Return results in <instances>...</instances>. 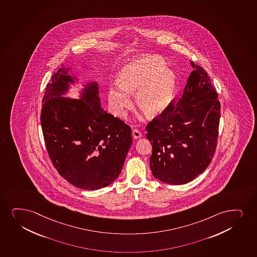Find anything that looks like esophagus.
Masks as SVG:
<instances>
[{
  "instance_id": "1",
  "label": "esophagus",
  "mask_w": 257,
  "mask_h": 257,
  "mask_svg": "<svg viewBox=\"0 0 257 257\" xmlns=\"http://www.w3.org/2000/svg\"><path fill=\"white\" fill-rule=\"evenodd\" d=\"M133 136L135 140H138L142 137V133H140V131L138 129H133Z\"/></svg>"
}]
</instances>
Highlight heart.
<instances>
[{
    "label": "heart",
    "instance_id": "b5f03b06",
    "mask_svg": "<svg viewBox=\"0 0 257 257\" xmlns=\"http://www.w3.org/2000/svg\"><path fill=\"white\" fill-rule=\"evenodd\" d=\"M118 85L108 91L111 110L118 116L124 115L132 105L131 93H135L138 107L149 117H156L165 111L174 93V74L165 69V60L148 56L125 65L118 73Z\"/></svg>",
    "mask_w": 257,
    "mask_h": 257
}]
</instances>
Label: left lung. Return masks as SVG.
<instances>
[{
    "label": "left lung",
    "instance_id": "1",
    "mask_svg": "<svg viewBox=\"0 0 257 257\" xmlns=\"http://www.w3.org/2000/svg\"><path fill=\"white\" fill-rule=\"evenodd\" d=\"M183 95L146 125L152 144L150 166L157 179L169 184L189 183L203 173L215 154L221 105L203 67L191 62Z\"/></svg>",
    "mask_w": 257,
    "mask_h": 257
}]
</instances>
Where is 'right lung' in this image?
I'll return each mask as SVG.
<instances>
[{
    "mask_svg": "<svg viewBox=\"0 0 257 257\" xmlns=\"http://www.w3.org/2000/svg\"><path fill=\"white\" fill-rule=\"evenodd\" d=\"M69 68L63 64L45 89L41 124L48 156L59 174L84 190L106 187L120 174L133 138L120 118L100 107L96 83L81 99L63 98Z\"/></svg>",
    "mask_w": 257,
    "mask_h": 257,
    "instance_id": "add662e5",
    "label": "right lung"
}]
</instances>
